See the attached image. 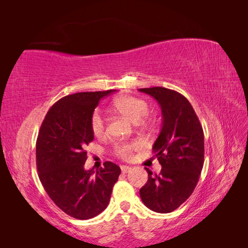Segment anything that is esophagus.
I'll list each match as a JSON object with an SVG mask.
<instances>
[{"label": "esophagus", "instance_id": "esophagus-1", "mask_svg": "<svg viewBox=\"0 0 248 248\" xmlns=\"http://www.w3.org/2000/svg\"><path fill=\"white\" fill-rule=\"evenodd\" d=\"M131 170V167H129V166H121V171H123V173H128V171Z\"/></svg>", "mask_w": 248, "mask_h": 248}]
</instances>
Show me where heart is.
<instances>
[{"label": "heart", "instance_id": "heart-1", "mask_svg": "<svg viewBox=\"0 0 248 248\" xmlns=\"http://www.w3.org/2000/svg\"><path fill=\"white\" fill-rule=\"evenodd\" d=\"M114 107L119 114L127 117L133 124H139L148 117L150 112L149 104L143 99L133 97V96H124L118 98L114 103ZM91 129L95 137H102L106 132V118L98 109L93 112L91 117ZM141 143L134 142H120L115 144V152L123 158L131 157L134 150L139 149Z\"/></svg>", "mask_w": 248, "mask_h": 248}]
</instances>
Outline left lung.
<instances>
[{"label":"left lung","mask_w":248,"mask_h":248,"mask_svg":"<svg viewBox=\"0 0 248 248\" xmlns=\"http://www.w3.org/2000/svg\"><path fill=\"white\" fill-rule=\"evenodd\" d=\"M156 99L162 109L163 124L153 152L162 165L140 189L142 202L152 211L170 213L194 192L204 162L203 130L188 99L165 87L139 89Z\"/></svg>","instance_id":"8db88e82"}]
</instances>
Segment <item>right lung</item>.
Returning a JSON list of instances; mask_svg holds the SVG:
<instances>
[{"label":"right lung","instance_id":"right-lung-1","mask_svg":"<svg viewBox=\"0 0 248 248\" xmlns=\"http://www.w3.org/2000/svg\"><path fill=\"white\" fill-rule=\"evenodd\" d=\"M112 92H82L59 99L37 138V170L46 192L62 211L78 220L92 219L107 208L121 173L111 162H105L96 173L84 169L85 146L94 140L91 117L99 100Z\"/></svg>","mask_w":248,"mask_h":248}]
</instances>
